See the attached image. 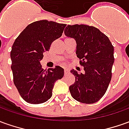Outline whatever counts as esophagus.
<instances>
[{
    "mask_svg": "<svg viewBox=\"0 0 129 129\" xmlns=\"http://www.w3.org/2000/svg\"><path fill=\"white\" fill-rule=\"evenodd\" d=\"M69 73V71L68 70V69H65L64 70V74L65 75H66V74H68Z\"/></svg>",
    "mask_w": 129,
    "mask_h": 129,
    "instance_id": "34e87169",
    "label": "esophagus"
}]
</instances>
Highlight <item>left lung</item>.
<instances>
[{
    "label": "left lung",
    "instance_id": "left-lung-1",
    "mask_svg": "<svg viewBox=\"0 0 129 129\" xmlns=\"http://www.w3.org/2000/svg\"><path fill=\"white\" fill-rule=\"evenodd\" d=\"M64 33L75 40L76 54L84 70V73L80 74L74 69L71 71L75 77L69 86L71 96L82 103H96L105 93L111 80L114 47L108 36L94 26L68 25Z\"/></svg>",
    "mask_w": 129,
    "mask_h": 129
}]
</instances>
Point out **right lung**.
<instances>
[{
    "label": "right lung",
    "instance_id": "add662e5",
    "mask_svg": "<svg viewBox=\"0 0 129 129\" xmlns=\"http://www.w3.org/2000/svg\"><path fill=\"white\" fill-rule=\"evenodd\" d=\"M66 24L47 20L37 21L28 25L16 38L10 57L13 80L21 98L31 104L48 101L56 80L61 79L64 70L56 66L44 70L40 61L43 53L62 36Z\"/></svg>",
    "mask_w": 129,
    "mask_h": 129
}]
</instances>
